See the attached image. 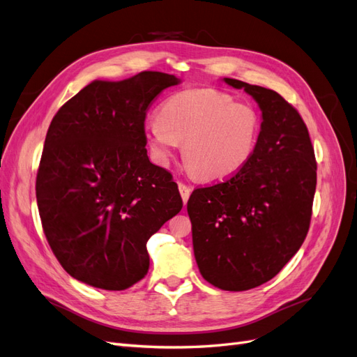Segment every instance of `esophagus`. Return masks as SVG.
<instances>
[{"mask_svg":"<svg viewBox=\"0 0 357 357\" xmlns=\"http://www.w3.org/2000/svg\"><path fill=\"white\" fill-rule=\"evenodd\" d=\"M178 190H180V195H181V198H183V202H188V199H189V197H190V192H192V189L188 186V185H185V183H178Z\"/></svg>","mask_w":357,"mask_h":357,"instance_id":"esophagus-1","label":"esophagus"}]
</instances>
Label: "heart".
Here are the masks:
<instances>
[{
    "label": "heart",
    "mask_w": 357,
    "mask_h": 357,
    "mask_svg": "<svg viewBox=\"0 0 357 357\" xmlns=\"http://www.w3.org/2000/svg\"><path fill=\"white\" fill-rule=\"evenodd\" d=\"M261 132V116L252 104L213 88L186 89L160 104L158 119L146 125L153 159L168 164L183 143V159L201 178H223L240 171Z\"/></svg>",
    "instance_id": "1"
}]
</instances>
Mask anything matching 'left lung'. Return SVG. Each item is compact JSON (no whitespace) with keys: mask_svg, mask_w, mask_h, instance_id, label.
Returning a JSON list of instances; mask_svg holds the SVG:
<instances>
[{"mask_svg":"<svg viewBox=\"0 0 357 357\" xmlns=\"http://www.w3.org/2000/svg\"><path fill=\"white\" fill-rule=\"evenodd\" d=\"M252 95L262 125L250 160L229 178L198 188L188 201L201 275L241 291L275 277L304 243L317 183L305 122L275 91L225 79Z\"/></svg>","mask_w":357,"mask_h":357,"instance_id":"8db88e82","label":"left lung"}]
</instances>
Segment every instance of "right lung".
Masks as SVG:
<instances>
[{
    "label": "right lung",
    "mask_w": 357,
    "mask_h": 357,
    "mask_svg": "<svg viewBox=\"0 0 357 357\" xmlns=\"http://www.w3.org/2000/svg\"><path fill=\"white\" fill-rule=\"evenodd\" d=\"M172 74L95 80L52 119L36 181L43 231L79 282L125 290L144 278L147 240L183 201L171 172L147 156L144 122Z\"/></svg>",
    "instance_id": "add662e5"
}]
</instances>
